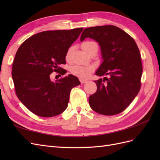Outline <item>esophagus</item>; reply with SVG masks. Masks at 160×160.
Here are the masks:
<instances>
[{
  "label": "esophagus",
  "instance_id": "34e87169",
  "mask_svg": "<svg viewBox=\"0 0 160 160\" xmlns=\"http://www.w3.org/2000/svg\"><path fill=\"white\" fill-rule=\"evenodd\" d=\"M80 82H81V83L83 84V83H87V81H86V80H85V79H80Z\"/></svg>",
  "mask_w": 160,
  "mask_h": 160
}]
</instances>
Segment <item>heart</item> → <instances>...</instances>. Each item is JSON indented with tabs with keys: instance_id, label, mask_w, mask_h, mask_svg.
<instances>
[{
	"instance_id": "obj_1",
	"label": "heart",
	"mask_w": 160,
	"mask_h": 160,
	"mask_svg": "<svg viewBox=\"0 0 160 160\" xmlns=\"http://www.w3.org/2000/svg\"><path fill=\"white\" fill-rule=\"evenodd\" d=\"M93 46H98L97 43L94 41H87L82 42L81 45L82 49L88 53L90 49ZM70 56V50L67 52L65 55V59H69ZM94 71V67L93 66H83L79 65H74L70 67V71L72 75L79 77L81 79H86L91 75L92 72Z\"/></svg>"
}]
</instances>
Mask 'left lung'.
<instances>
[{"instance_id": "left-lung-1", "label": "left lung", "mask_w": 160, "mask_h": 160, "mask_svg": "<svg viewBox=\"0 0 160 160\" xmlns=\"http://www.w3.org/2000/svg\"><path fill=\"white\" fill-rule=\"evenodd\" d=\"M87 37L101 47L103 61L95 74L109 76L94 81L98 89L89 97L90 107L105 115L122 113L141 88L143 69L139 48L132 37L113 25L87 28L81 41Z\"/></svg>"}]
</instances>
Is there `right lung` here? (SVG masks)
<instances>
[{"mask_svg":"<svg viewBox=\"0 0 160 160\" xmlns=\"http://www.w3.org/2000/svg\"><path fill=\"white\" fill-rule=\"evenodd\" d=\"M83 30L77 28L41 32L19 47L12 67L14 89L19 100L34 114L51 118L67 109L70 92L80 81L69 75L53 82L51 74L66 73L59 65L66 63L67 52Z\"/></svg>","mask_w":160,"mask_h":160,"instance_id":"1","label":"right lung"}]
</instances>
